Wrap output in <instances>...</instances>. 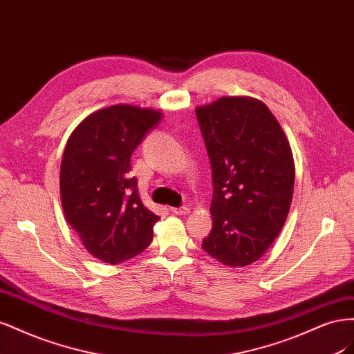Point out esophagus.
Returning a JSON list of instances; mask_svg holds the SVG:
<instances>
[{"mask_svg":"<svg viewBox=\"0 0 354 354\" xmlns=\"http://www.w3.org/2000/svg\"><path fill=\"white\" fill-rule=\"evenodd\" d=\"M171 212L176 214V216H186V214H189V208L187 207H178V208L173 207L171 208Z\"/></svg>","mask_w":354,"mask_h":354,"instance_id":"1","label":"esophagus"}]
</instances>
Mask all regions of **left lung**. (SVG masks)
<instances>
[{
	"label": "left lung",
	"mask_w": 354,
	"mask_h": 354,
	"mask_svg": "<svg viewBox=\"0 0 354 354\" xmlns=\"http://www.w3.org/2000/svg\"><path fill=\"white\" fill-rule=\"evenodd\" d=\"M212 171V229L202 250L230 267L257 261L286 221L295 167L282 127L254 97L196 108Z\"/></svg>",
	"instance_id": "1"
}]
</instances>
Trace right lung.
Returning <instances> with one entry per match:
<instances>
[{
    "label": "right lung",
    "mask_w": 354,
    "mask_h": 354,
    "mask_svg": "<svg viewBox=\"0 0 354 354\" xmlns=\"http://www.w3.org/2000/svg\"><path fill=\"white\" fill-rule=\"evenodd\" d=\"M162 113L115 104L75 128L60 165L62 207L69 226L91 255L118 264L143 252L158 216L138 196L131 155Z\"/></svg>",
    "instance_id": "obj_1"
}]
</instances>
